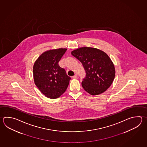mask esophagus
I'll return each mask as SVG.
<instances>
[{
    "mask_svg": "<svg viewBox=\"0 0 147 147\" xmlns=\"http://www.w3.org/2000/svg\"><path fill=\"white\" fill-rule=\"evenodd\" d=\"M72 78H78V75L77 74H75L74 76H73Z\"/></svg>",
    "mask_w": 147,
    "mask_h": 147,
    "instance_id": "esophagus-1",
    "label": "esophagus"
}]
</instances>
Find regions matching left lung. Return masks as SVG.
<instances>
[{"mask_svg":"<svg viewBox=\"0 0 147 147\" xmlns=\"http://www.w3.org/2000/svg\"><path fill=\"white\" fill-rule=\"evenodd\" d=\"M71 54L82 64L86 76L82 87L92 95L104 93L111 86L115 76L114 64L108 55L96 48L83 47Z\"/></svg>","mask_w":147,"mask_h":147,"instance_id":"1","label":"left lung"}]
</instances>
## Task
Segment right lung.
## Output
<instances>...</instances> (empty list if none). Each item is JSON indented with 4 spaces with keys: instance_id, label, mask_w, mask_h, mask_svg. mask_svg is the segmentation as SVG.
<instances>
[{
    "instance_id": "right-lung-1",
    "label": "right lung",
    "mask_w": 147,
    "mask_h": 147,
    "mask_svg": "<svg viewBox=\"0 0 147 147\" xmlns=\"http://www.w3.org/2000/svg\"><path fill=\"white\" fill-rule=\"evenodd\" d=\"M66 50L60 48L45 52L34 64V83L43 94L51 99L57 98L62 95L71 80L65 70L59 65Z\"/></svg>"
}]
</instances>
